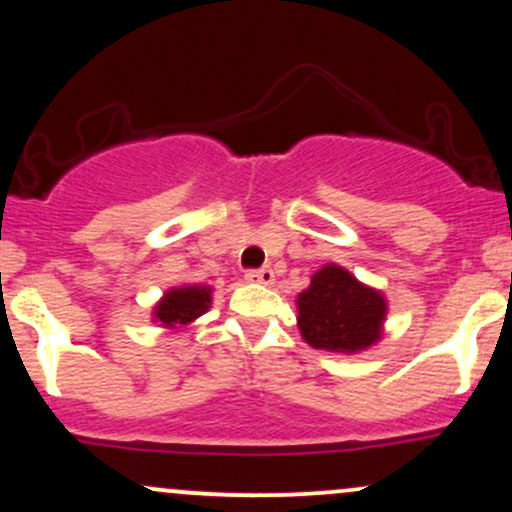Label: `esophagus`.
Listing matches in <instances>:
<instances>
[{
    "label": "esophagus",
    "mask_w": 512,
    "mask_h": 512,
    "mask_svg": "<svg viewBox=\"0 0 512 512\" xmlns=\"http://www.w3.org/2000/svg\"><path fill=\"white\" fill-rule=\"evenodd\" d=\"M245 279L252 281V284H262V286H272L274 284V272L269 267L262 269H252V272L245 274Z\"/></svg>",
    "instance_id": "34e87169"
}]
</instances>
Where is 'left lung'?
Instances as JSON below:
<instances>
[{"mask_svg":"<svg viewBox=\"0 0 512 512\" xmlns=\"http://www.w3.org/2000/svg\"><path fill=\"white\" fill-rule=\"evenodd\" d=\"M387 298L358 281L342 264L327 262L296 298V322L305 344L332 354H361L383 339Z\"/></svg>","mask_w":512,"mask_h":512,"instance_id":"8db88e82","label":"left lung"}]
</instances>
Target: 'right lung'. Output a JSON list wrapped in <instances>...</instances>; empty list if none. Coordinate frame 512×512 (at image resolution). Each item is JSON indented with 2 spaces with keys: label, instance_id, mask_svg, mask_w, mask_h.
<instances>
[{
  "label": "right lung",
  "instance_id": "right-lung-1",
  "mask_svg": "<svg viewBox=\"0 0 512 512\" xmlns=\"http://www.w3.org/2000/svg\"><path fill=\"white\" fill-rule=\"evenodd\" d=\"M214 289L207 284L173 286L158 298L151 310V322L166 332H182L211 308Z\"/></svg>",
  "mask_w": 512,
  "mask_h": 512
}]
</instances>
